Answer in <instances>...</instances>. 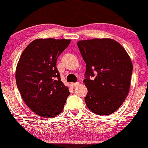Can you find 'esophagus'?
<instances>
[{
    "label": "esophagus",
    "mask_w": 148,
    "mask_h": 148,
    "mask_svg": "<svg viewBox=\"0 0 148 148\" xmlns=\"http://www.w3.org/2000/svg\"><path fill=\"white\" fill-rule=\"evenodd\" d=\"M78 85H79V83H78V82H77V83H71V85L73 86V87H74V86H76Z\"/></svg>",
    "instance_id": "34e87169"
}]
</instances>
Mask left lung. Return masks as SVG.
I'll list each match as a JSON object with an SVG mask.
<instances>
[{
  "mask_svg": "<svg viewBox=\"0 0 148 148\" xmlns=\"http://www.w3.org/2000/svg\"><path fill=\"white\" fill-rule=\"evenodd\" d=\"M77 46L86 65L83 81L88 89L86 106L97 115L113 114L128 94L133 71L130 56L119 43L111 38L80 40ZM94 75V80L89 79Z\"/></svg>",
  "mask_w": 148,
  "mask_h": 148,
  "instance_id": "8db88e82",
  "label": "left lung"
}]
</instances>
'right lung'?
Instances as JSON below:
<instances>
[{"label":"right lung","mask_w":148,"mask_h":148,"mask_svg":"<svg viewBox=\"0 0 148 148\" xmlns=\"http://www.w3.org/2000/svg\"><path fill=\"white\" fill-rule=\"evenodd\" d=\"M71 41L51 38L34 40L24 49L17 63L16 83L22 99L42 118L60 114L70 94L61 81L56 64Z\"/></svg>","instance_id":"obj_1"}]
</instances>
